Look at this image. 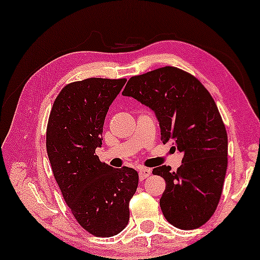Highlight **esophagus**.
Returning a JSON list of instances; mask_svg holds the SVG:
<instances>
[{
    "label": "esophagus",
    "mask_w": 260,
    "mask_h": 260,
    "mask_svg": "<svg viewBox=\"0 0 260 260\" xmlns=\"http://www.w3.org/2000/svg\"><path fill=\"white\" fill-rule=\"evenodd\" d=\"M150 174H152V170L148 169V168H141L139 169V177H140V180H145L146 177H148Z\"/></svg>",
    "instance_id": "1"
}]
</instances>
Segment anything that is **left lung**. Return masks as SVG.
Masks as SVG:
<instances>
[{
  "label": "left lung",
  "instance_id": "obj_1",
  "mask_svg": "<svg viewBox=\"0 0 260 260\" xmlns=\"http://www.w3.org/2000/svg\"><path fill=\"white\" fill-rule=\"evenodd\" d=\"M122 95L155 113L161 141L182 154L176 172L153 169L166 181L160 207L170 224L182 230L202 226L219 202L228 167V135L215 100L199 79L174 67L132 77Z\"/></svg>",
  "mask_w": 260,
  "mask_h": 260
}]
</instances>
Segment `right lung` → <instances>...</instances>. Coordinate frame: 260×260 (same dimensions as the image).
<instances>
[{
	"label": "right lung",
	"instance_id": "obj_1",
	"mask_svg": "<svg viewBox=\"0 0 260 260\" xmlns=\"http://www.w3.org/2000/svg\"><path fill=\"white\" fill-rule=\"evenodd\" d=\"M126 79L88 78L65 86L53 103L46 150L65 202L81 226L95 237H112L129 220L138 172L103 164L95 149L111 104Z\"/></svg>",
	"mask_w": 260,
	"mask_h": 260
}]
</instances>
